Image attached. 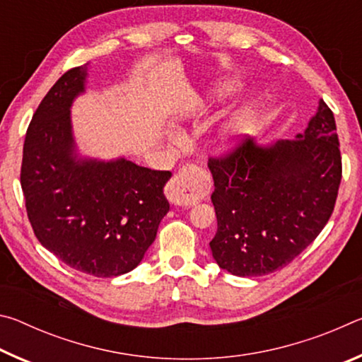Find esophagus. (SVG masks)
Here are the masks:
<instances>
[{
	"mask_svg": "<svg viewBox=\"0 0 362 362\" xmlns=\"http://www.w3.org/2000/svg\"><path fill=\"white\" fill-rule=\"evenodd\" d=\"M168 199L175 206H193L203 194V187L193 168H183L174 175L168 187Z\"/></svg>",
	"mask_w": 362,
	"mask_h": 362,
	"instance_id": "1",
	"label": "esophagus"
}]
</instances>
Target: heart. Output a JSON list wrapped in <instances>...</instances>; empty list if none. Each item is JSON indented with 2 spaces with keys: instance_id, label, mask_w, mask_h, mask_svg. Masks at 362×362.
I'll return each mask as SVG.
<instances>
[{
  "instance_id": "1",
  "label": "heart",
  "mask_w": 362,
  "mask_h": 362,
  "mask_svg": "<svg viewBox=\"0 0 362 362\" xmlns=\"http://www.w3.org/2000/svg\"><path fill=\"white\" fill-rule=\"evenodd\" d=\"M238 88H240V81H236V79H225V81L218 83L216 90H214V97H216L217 100H223L231 94H235ZM250 119H252V115H250L249 110H243V112L233 116L222 134V144L225 146H228L235 142V140L247 129Z\"/></svg>"
}]
</instances>
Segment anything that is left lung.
Returning <instances> with one entry per match:
<instances>
[{
	"mask_svg": "<svg viewBox=\"0 0 362 362\" xmlns=\"http://www.w3.org/2000/svg\"><path fill=\"white\" fill-rule=\"evenodd\" d=\"M217 265L235 276L281 269L316 240L334 212L341 156L334 113L320 100L303 134L262 146L244 139L209 158Z\"/></svg>",
	"mask_w": 362,
	"mask_h": 362,
	"instance_id": "obj_1",
	"label": "left lung"
}]
</instances>
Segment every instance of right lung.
Here are the masks:
<instances>
[{"label":"right lung","instance_id":"1","mask_svg":"<svg viewBox=\"0 0 362 362\" xmlns=\"http://www.w3.org/2000/svg\"><path fill=\"white\" fill-rule=\"evenodd\" d=\"M88 64L64 73L30 122L21 169L27 216L47 250L78 272L113 278L136 268L169 212V170L78 158L70 107Z\"/></svg>","mask_w":362,"mask_h":362}]
</instances>
